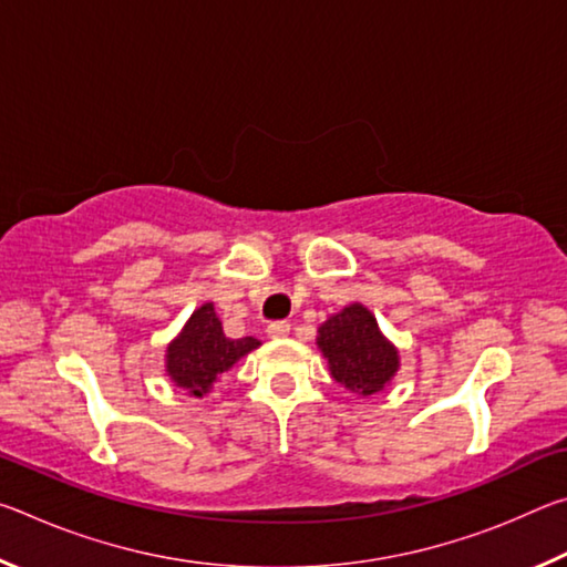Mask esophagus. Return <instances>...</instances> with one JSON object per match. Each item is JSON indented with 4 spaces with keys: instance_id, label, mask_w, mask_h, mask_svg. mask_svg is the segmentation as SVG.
<instances>
[{
    "instance_id": "obj_1",
    "label": "esophagus",
    "mask_w": 567,
    "mask_h": 567,
    "mask_svg": "<svg viewBox=\"0 0 567 567\" xmlns=\"http://www.w3.org/2000/svg\"><path fill=\"white\" fill-rule=\"evenodd\" d=\"M287 334H290V322H272L270 328H267V338H272V340L287 338Z\"/></svg>"
}]
</instances>
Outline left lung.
<instances>
[{
	"label": "left lung",
	"mask_w": 567,
	"mask_h": 567,
	"mask_svg": "<svg viewBox=\"0 0 567 567\" xmlns=\"http://www.w3.org/2000/svg\"><path fill=\"white\" fill-rule=\"evenodd\" d=\"M318 350L334 382L358 398L388 390L400 370V350L382 334L362 302L344 305L318 328Z\"/></svg>",
	"instance_id": "1"
}]
</instances>
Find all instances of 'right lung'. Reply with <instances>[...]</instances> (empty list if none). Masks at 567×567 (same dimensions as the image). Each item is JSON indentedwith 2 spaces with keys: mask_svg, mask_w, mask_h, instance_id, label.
Here are the masks:
<instances>
[{
  "mask_svg": "<svg viewBox=\"0 0 567 567\" xmlns=\"http://www.w3.org/2000/svg\"><path fill=\"white\" fill-rule=\"evenodd\" d=\"M260 344L255 338H225L215 305L205 302L189 315L185 328L167 344L165 375L189 398H205L223 372Z\"/></svg>",
  "mask_w": 567,
  "mask_h": 567,
  "instance_id": "obj_1",
  "label": "right lung"
}]
</instances>
